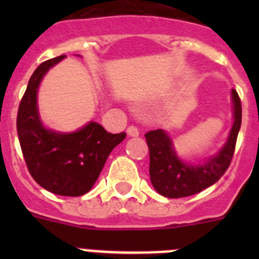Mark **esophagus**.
<instances>
[{"label": "esophagus", "mask_w": 259, "mask_h": 259, "mask_svg": "<svg viewBox=\"0 0 259 259\" xmlns=\"http://www.w3.org/2000/svg\"><path fill=\"white\" fill-rule=\"evenodd\" d=\"M127 134L132 137H136V136H139V134H140V132H139V128H137L136 125H130V127L127 128Z\"/></svg>", "instance_id": "obj_1"}]
</instances>
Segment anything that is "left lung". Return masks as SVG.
<instances>
[{"instance_id": "8db88e82", "label": "left lung", "mask_w": 259, "mask_h": 259, "mask_svg": "<svg viewBox=\"0 0 259 259\" xmlns=\"http://www.w3.org/2000/svg\"><path fill=\"white\" fill-rule=\"evenodd\" d=\"M233 125L227 143L217 155L202 164L183 162L174 150L172 141L163 130H154L145 134L149 148L150 182L159 194L168 198L192 196L206 189L221 179L232 161L237 135L241 125V101L232 89Z\"/></svg>"}]
</instances>
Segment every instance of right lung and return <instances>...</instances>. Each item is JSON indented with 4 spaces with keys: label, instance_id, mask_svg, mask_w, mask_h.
<instances>
[{
    "label": "right lung",
    "instance_id": "add662e5",
    "mask_svg": "<svg viewBox=\"0 0 259 259\" xmlns=\"http://www.w3.org/2000/svg\"><path fill=\"white\" fill-rule=\"evenodd\" d=\"M65 56L42 62L32 74L19 104L17 131L31 176L38 185L59 196L76 197L91 191L107 157L125 139L91 122L72 134H59L42 125L37 111V89L50 67Z\"/></svg>",
    "mask_w": 259,
    "mask_h": 259
}]
</instances>
